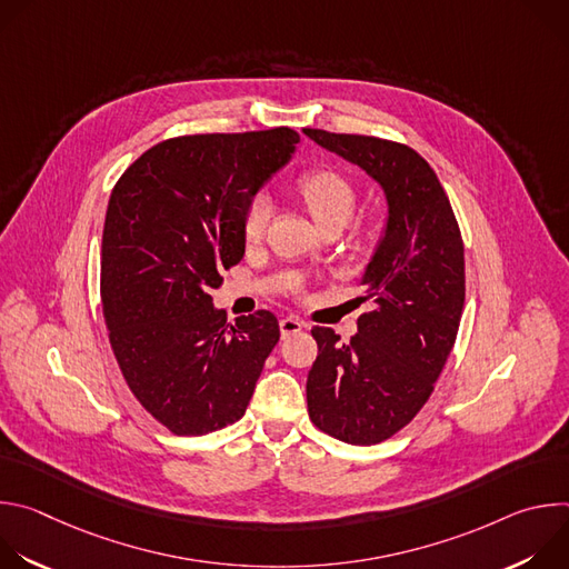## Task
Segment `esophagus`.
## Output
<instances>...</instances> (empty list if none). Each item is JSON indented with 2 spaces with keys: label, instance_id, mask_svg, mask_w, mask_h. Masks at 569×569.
I'll list each match as a JSON object with an SVG mask.
<instances>
[{
  "label": "esophagus",
  "instance_id": "34e87169",
  "mask_svg": "<svg viewBox=\"0 0 569 569\" xmlns=\"http://www.w3.org/2000/svg\"><path fill=\"white\" fill-rule=\"evenodd\" d=\"M279 327H281V336L288 338V336H295V333H299L301 329H306V321H301V319H297V317H283V319L279 321Z\"/></svg>",
  "mask_w": 569,
  "mask_h": 569
}]
</instances>
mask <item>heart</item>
I'll list each match as a JSON object with an SVG mask.
<instances>
[{
	"mask_svg": "<svg viewBox=\"0 0 569 569\" xmlns=\"http://www.w3.org/2000/svg\"><path fill=\"white\" fill-rule=\"evenodd\" d=\"M297 189L321 227L345 224L358 204V189L351 178L331 169L306 171L297 180ZM274 213V202L266 191L252 196V200L242 213V233L250 242H257L266 236Z\"/></svg>",
	"mask_w": 569,
	"mask_h": 569,
	"instance_id": "heart-1",
	"label": "heart"
}]
</instances>
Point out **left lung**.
Here are the masks:
<instances>
[{"label": "left lung", "instance_id": "8db88e82", "mask_svg": "<svg viewBox=\"0 0 569 569\" xmlns=\"http://www.w3.org/2000/svg\"><path fill=\"white\" fill-rule=\"evenodd\" d=\"M303 132L365 169L389 204L385 238L362 277V299L373 308L358 317L349 345L312 327L317 360L306 382L308 417L321 432L373 446L421 412L455 347L466 299L463 240L437 173L415 148L367 134Z\"/></svg>", "mask_w": 569, "mask_h": 569}]
</instances>
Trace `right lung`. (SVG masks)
<instances>
[{
  "mask_svg": "<svg viewBox=\"0 0 569 569\" xmlns=\"http://www.w3.org/2000/svg\"><path fill=\"white\" fill-rule=\"evenodd\" d=\"M297 141L286 126L164 139L112 189L101 242L108 338L141 408L173 435L246 415L279 342L274 312L227 321L211 290L246 254L242 213Z\"/></svg>",
  "mask_w": 569,
  "mask_h": 569,
  "instance_id": "obj_1",
  "label": "right lung"
}]
</instances>
